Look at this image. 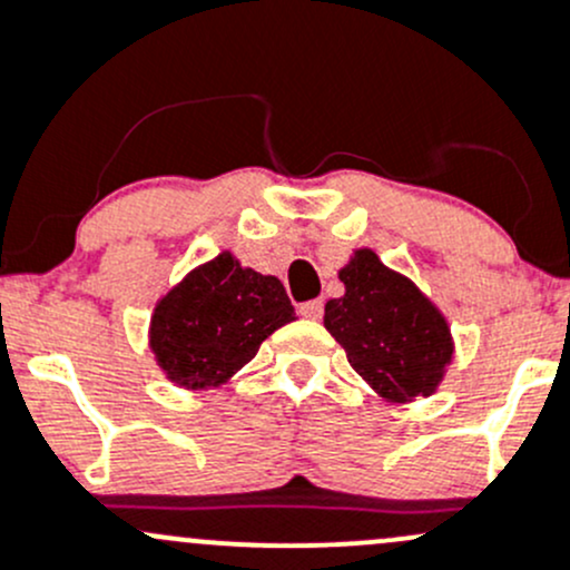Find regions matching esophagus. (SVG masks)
I'll return each instance as SVG.
<instances>
[{
	"label": "esophagus",
	"mask_w": 570,
	"mask_h": 570,
	"mask_svg": "<svg viewBox=\"0 0 570 570\" xmlns=\"http://www.w3.org/2000/svg\"><path fill=\"white\" fill-rule=\"evenodd\" d=\"M322 314H325V303L322 301H308L301 305V316H305V320H322Z\"/></svg>",
	"instance_id": "1"
}]
</instances>
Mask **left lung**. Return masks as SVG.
Wrapping results in <instances>:
<instances>
[{
    "mask_svg": "<svg viewBox=\"0 0 570 570\" xmlns=\"http://www.w3.org/2000/svg\"><path fill=\"white\" fill-rule=\"evenodd\" d=\"M338 278L346 292L327 301L325 327L352 368L385 401L404 404L434 393L453 357L440 308L368 248L355 250Z\"/></svg>",
    "mask_w": 570,
    "mask_h": 570,
    "instance_id": "obj_1",
    "label": "left lung"
}]
</instances>
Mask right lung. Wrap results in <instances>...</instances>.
Here are the masks:
<instances>
[{
    "instance_id": "1",
    "label": "right lung",
    "mask_w": 570,
    "mask_h": 570,
    "mask_svg": "<svg viewBox=\"0 0 570 570\" xmlns=\"http://www.w3.org/2000/svg\"><path fill=\"white\" fill-rule=\"evenodd\" d=\"M292 320L284 284L224 250L160 297L149 322V350L179 387L207 391L254 361L262 341Z\"/></svg>"
}]
</instances>
